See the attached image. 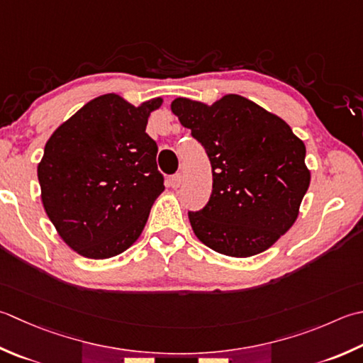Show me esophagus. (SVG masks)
<instances>
[{
    "label": "esophagus",
    "instance_id": "obj_1",
    "mask_svg": "<svg viewBox=\"0 0 363 363\" xmlns=\"http://www.w3.org/2000/svg\"><path fill=\"white\" fill-rule=\"evenodd\" d=\"M169 184H172L173 189H177L182 184V176L179 173H176L172 176V179H169Z\"/></svg>",
    "mask_w": 363,
    "mask_h": 363
}]
</instances>
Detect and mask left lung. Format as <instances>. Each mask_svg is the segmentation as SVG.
<instances>
[{
    "instance_id": "obj_1",
    "label": "left lung",
    "mask_w": 363,
    "mask_h": 363,
    "mask_svg": "<svg viewBox=\"0 0 363 363\" xmlns=\"http://www.w3.org/2000/svg\"><path fill=\"white\" fill-rule=\"evenodd\" d=\"M172 111L212 167L208 204L189 212L195 236L233 258L272 247L294 225L310 186L303 141L280 116L239 94L212 105L177 97Z\"/></svg>"
}]
</instances>
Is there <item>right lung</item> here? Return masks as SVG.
I'll list each match as a JSON object with an SVG mask.
<instances>
[{"label":"right lung","instance_id":"add662e5","mask_svg":"<svg viewBox=\"0 0 363 363\" xmlns=\"http://www.w3.org/2000/svg\"><path fill=\"white\" fill-rule=\"evenodd\" d=\"M162 97L135 106L115 92L99 96L48 138L38 165L40 200L61 239L91 259L137 242L165 190L157 145L146 133Z\"/></svg>","mask_w":363,"mask_h":363}]
</instances>
